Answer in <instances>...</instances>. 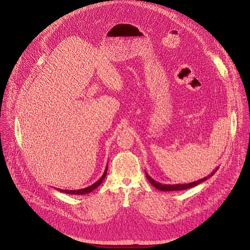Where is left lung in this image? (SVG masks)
I'll use <instances>...</instances> for the list:
<instances>
[{
	"label": "left lung",
	"instance_id": "obj_1",
	"mask_svg": "<svg viewBox=\"0 0 250 250\" xmlns=\"http://www.w3.org/2000/svg\"><path fill=\"white\" fill-rule=\"evenodd\" d=\"M217 170H218V168H216L208 177H205V178L200 179V180H198V181H195V182H193V183L185 184V185H162V184L157 183L156 181H154L146 172H145V174H146L147 180H148V181L150 182V184H151L153 187H155L157 189L162 190V191H175V190H184V189L191 188H193V187H195V186H197V185H199V184L205 182L206 180H208L209 178H211V177L217 172Z\"/></svg>",
	"mask_w": 250,
	"mask_h": 250
}]
</instances>
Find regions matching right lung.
I'll return each instance as SVG.
<instances>
[{
    "label": "right lung",
    "instance_id": "1",
    "mask_svg": "<svg viewBox=\"0 0 250 250\" xmlns=\"http://www.w3.org/2000/svg\"><path fill=\"white\" fill-rule=\"evenodd\" d=\"M107 171H108V164L106 166V169H105V172L103 174V176L96 182L94 183L93 185L89 186L88 188H82V189H78V190H66V189H60V191L62 192H64V193H67V194H77V195H83V194H87V193H90L91 191H93L94 189H96L101 184L102 182L105 180L106 178V175H107Z\"/></svg>",
    "mask_w": 250,
    "mask_h": 250
}]
</instances>
